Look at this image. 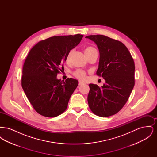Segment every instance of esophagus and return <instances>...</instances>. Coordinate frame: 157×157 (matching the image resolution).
<instances>
[{
	"instance_id": "esophagus-1",
	"label": "esophagus",
	"mask_w": 157,
	"mask_h": 157,
	"mask_svg": "<svg viewBox=\"0 0 157 157\" xmlns=\"http://www.w3.org/2000/svg\"><path fill=\"white\" fill-rule=\"evenodd\" d=\"M83 84H84L83 82H81V81H79V85H83Z\"/></svg>"
}]
</instances>
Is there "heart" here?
I'll list each match as a JSON object with an SVG mask.
<instances>
[{
  "mask_svg": "<svg viewBox=\"0 0 157 157\" xmlns=\"http://www.w3.org/2000/svg\"><path fill=\"white\" fill-rule=\"evenodd\" d=\"M73 53H74V50L72 49V50H71L67 53V58H66V60L67 62H68L71 59ZM85 53L86 56L88 58L89 56L95 54V53H98V51L94 47H93L92 46H88L85 48ZM73 75H74L75 78H76L77 79L82 81H85L86 79V72L82 69H76L73 72Z\"/></svg>",
  "mask_w": 157,
  "mask_h": 157,
  "instance_id": "heart-1",
  "label": "heart"
}]
</instances>
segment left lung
<instances>
[{
	"label": "left lung",
	"mask_w": 157,
	"mask_h": 157,
	"mask_svg": "<svg viewBox=\"0 0 157 157\" xmlns=\"http://www.w3.org/2000/svg\"><path fill=\"white\" fill-rule=\"evenodd\" d=\"M85 37L97 45L100 57L97 75L106 82L101 88L96 84L89 85V107L98 116L108 117L120 111L133 90L134 61L125 45L120 41L101 35Z\"/></svg>",
	"instance_id": "obj_1"
}]
</instances>
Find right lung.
Segmentation results:
<instances>
[{
  "mask_svg": "<svg viewBox=\"0 0 157 157\" xmlns=\"http://www.w3.org/2000/svg\"><path fill=\"white\" fill-rule=\"evenodd\" d=\"M83 36L77 34L49 37L30 49L23 66L21 83L29 101L40 115L55 117L67 109L78 81L73 78L61 81L56 76L63 69L67 53Z\"/></svg>",
  "mask_w": 157,
  "mask_h": 157,
  "instance_id": "obj_1",
  "label": "right lung"
}]
</instances>
